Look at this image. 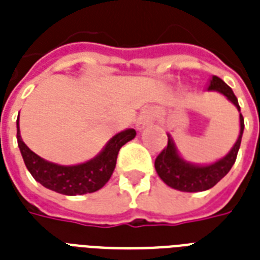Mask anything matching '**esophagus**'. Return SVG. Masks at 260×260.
<instances>
[{
	"instance_id": "1",
	"label": "esophagus",
	"mask_w": 260,
	"mask_h": 260,
	"mask_svg": "<svg viewBox=\"0 0 260 260\" xmlns=\"http://www.w3.org/2000/svg\"><path fill=\"white\" fill-rule=\"evenodd\" d=\"M152 121H154V112L152 110H143L140 117H139L136 126H138L139 131H142L144 126H147Z\"/></svg>"
}]
</instances>
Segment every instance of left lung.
Segmentation results:
<instances>
[{
	"mask_svg": "<svg viewBox=\"0 0 260 260\" xmlns=\"http://www.w3.org/2000/svg\"><path fill=\"white\" fill-rule=\"evenodd\" d=\"M208 89L216 90V91L224 94L240 112L238 98L234 94L232 89L221 78L213 77ZM243 131H244V118L240 113V135H239L238 142L235 143L234 148L230 151V154L226 155L225 158L220 159L218 162L209 165V166H193V165L183 162L179 158L173 142L169 139L167 146L155 159V170L160 179L173 189L189 191V193L210 189L220 179L225 177L228 171L234 166L235 160L238 158L240 143H242Z\"/></svg>",
	"mask_w": 260,
	"mask_h": 260,
	"instance_id": "8db88e82",
	"label": "left lung"
}]
</instances>
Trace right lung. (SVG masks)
Segmentation results:
<instances>
[{
    "label": "right lung",
    "instance_id": "obj_1",
    "mask_svg": "<svg viewBox=\"0 0 260 260\" xmlns=\"http://www.w3.org/2000/svg\"><path fill=\"white\" fill-rule=\"evenodd\" d=\"M135 136V129L122 131L110 139L97 158L77 166H59L47 162L26 147L20 135L17 120V143L26 169L44 187L64 196L93 193L101 189L113 174L120 148Z\"/></svg>",
    "mask_w": 260,
    "mask_h": 260
}]
</instances>
